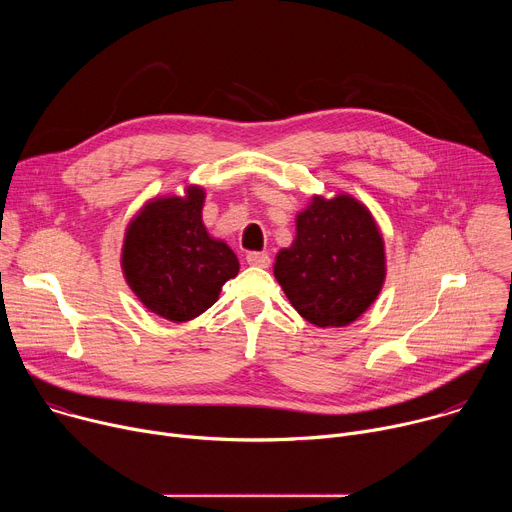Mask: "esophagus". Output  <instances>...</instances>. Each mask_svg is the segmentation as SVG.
<instances>
[{
  "mask_svg": "<svg viewBox=\"0 0 512 512\" xmlns=\"http://www.w3.org/2000/svg\"><path fill=\"white\" fill-rule=\"evenodd\" d=\"M247 263L253 267H269L271 257L263 251H251V253H247Z\"/></svg>",
  "mask_w": 512,
  "mask_h": 512,
  "instance_id": "1",
  "label": "esophagus"
}]
</instances>
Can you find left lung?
<instances>
[{
	"label": "left lung",
	"mask_w": 512,
	"mask_h": 512,
	"mask_svg": "<svg viewBox=\"0 0 512 512\" xmlns=\"http://www.w3.org/2000/svg\"><path fill=\"white\" fill-rule=\"evenodd\" d=\"M294 245L279 251L275 279L310 324L346 326L379 296L385 249L371 212L350 196L314 198L298 214Z\"/></svg>",
	"instance_id": "8db88e82"
}]
</instances>
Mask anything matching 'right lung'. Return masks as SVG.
Returning <instances> with one entry per match:
<instances>
[{
	"label": "right lung",
	"instance_id": "1",
	"mask_svg": "<svg viewBox=\"0 0 512 512\" xmlns=\"http://www.w3.org/2000/svg\"><path fill=\"white\" fill-rule=\"evenodd\" d=\"M204 192L162 198L129 225L123 271L143 306L170 322H188L208 310L237 275V255L202 225Z\"/></svg>",
	"mask_w": 512,
	"mask_h": 512
}]
</instances>
